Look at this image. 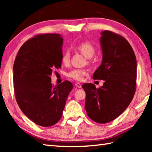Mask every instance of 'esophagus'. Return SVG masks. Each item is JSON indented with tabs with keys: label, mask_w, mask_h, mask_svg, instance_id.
<instances>
[{
	"label": "esophagus",
	"mask_w": 152,
	"mask_h": 152,
	"mask_svg": "<svg viewBox=\"0 0 152 152\" xmlns=\"http://www.w3.org/2000/svg\"><path fill=\"white\" fill-rule=\"evenodd\" d=\"M75 86L77 87V88H82V84H81V83H78V82L76 83H75Z\"/></svg>",
	"instance_id": "1"
}]
</instances>
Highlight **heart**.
Segmentation results:
<instances>
[{"instance_id":"1","label":"heart","mask_w":152,"mask_h":152,"mask_svg":"<svg viewBox=\"0 0 152 152\" xmlns=\"http://www.w3.org/2000/svg\"><path fill=\"white\" fill-rule=\"evenodd\" d=\"M78 50L81 52L83 56H84L88 59L91 58L93 55L95 53V48L93 47V45H91L89 42H82L78 45ZM62 63L64 64H66L69 63L70 60V54L69 52L64 53L62 56ZM86 70L84 69H73L67 74L68 77L76 81H82L83 80V76L86 74Z\"/></svg>"}]
</instances>
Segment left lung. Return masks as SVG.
Wrapping results in <instances>:
<instances>
[{
    "label": "left lung",
    "instance_id": "1",
    "mask_svg": "<svg viewBox=\"0 0 152 152\" xmlns=\"http://www.w3.org/2000/svg\"><path fill=\"white\" fill-rule=\"evenodd\" d=\"M101 34L102 61L93 78L104 82L99 89L93 83H84L82 88L86 91L87 114L96 123L106 124L124 112L133 98L137 59L125 38L108 31H102Z\"/></svg>",
    "mask_w": 152,
    "mask_h": 152
}]
</instances>
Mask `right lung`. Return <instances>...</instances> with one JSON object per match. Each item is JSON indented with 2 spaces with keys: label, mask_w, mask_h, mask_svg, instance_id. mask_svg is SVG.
Returning <instances> with one entry per match:
<instances>
[{
  "label": "right lung",
  "mask_w": 152,
  "mask_h": 152,
  "mask_svg": "<svg viewBox=\"0 0 152 152\" xmlns=\"http://www.w3.org/2000/svg\"><path fill=\"white\" fill-rule=\"evenodd\" d=\"M63 38L44 34L25 42L14 64L15 96L24 114L35 124L50 127L59 121L72 83L54 86L50 76L61 67Z\"/></svg>",
  "instance_id": "add662e5"
}]
</instances>
